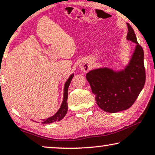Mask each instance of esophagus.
<instances>
[{"instance_id": "esophagus-1", "label": "esophagus", "mask_w": 155, "mask_h": 155, "mask_svg": "<svg viewBox=\"0 0 155 155\" xmlns=\"http://www.w3.org/2000/svg\"><path fill=\"white\" fill-rule=\"evenodd\" d=\"M79 67L80 69H81L83 71H84V72H87V71H88L89 69H90V66H89V64L87 62H83L82 64H81Z\"/></svg>"}]
</instances>
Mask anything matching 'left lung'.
I'll return each mask as SVG.
<instances>
[{
  "instance_id": "1",
  "label": "left lung",
  "mask_w": 155,
  "mask_h": 155,
  "mask_svg": "<svg viewBox=\"0 0 155 155\" xmlns=\"http://www.w3.org/2000/svg\"><path fill=\"white\" fill-rule=\"evenodd\" d=\"M127 26L126 39L136 45L124 69L115 70L102 67L93 69L86 76L97 104L107 112H118L130 107L145 85L143 50L138 43L133 28L129 24Z\"/></svg>"
}]
</instances>
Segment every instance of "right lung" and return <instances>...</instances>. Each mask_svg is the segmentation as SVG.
<instances>
[{
	"label": "right lung",
	"instance_id": "1",
	"mask_svg": "<svg viewBox=\"0 0 155 155\" xmlns=\"http://www.w3.org/2000/svg\"><path fill=\"white\" fill-rule=\"evenodd\" d=\"M74 77V74H71L65 82L64 86V93H63V99L62 104H61L60 107L59 109L58 112H57L55 114L51 116V117L45 119H41V123L42 124H51L53 122L59 121L64 118L65 115L67 114V110H68V106H67V98H68V88L70 83L71 81V79Z\"/></svg>",
	"mask_w": 155,
	"mask_h": 155
}]
</instances>
